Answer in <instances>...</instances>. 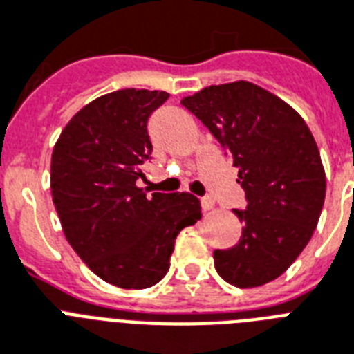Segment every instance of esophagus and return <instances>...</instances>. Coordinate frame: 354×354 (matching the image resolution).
I'll return each mask as SVG.
<instances>
[{
	"label": "esophagus",
	"mask_w": 354,
	"mask_h": 354,
	"mask_svg": "<svg viewBox=\"0 0 354 354\" xmlns=\"http://www.w3.org/2000/svg\"><path fill=\"white\" fill-rule=\"evenodd\" d=\"M200 204H202V209L204 211H211L215 207V200L211 198V196H204V198L200 200Z\"/></svg>",
	"instance_id": "34e87169"
}]
</instances>
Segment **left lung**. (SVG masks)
<instances>
[{"label": "left lung", "mask_w": 354, "mask_h": 354, "mask_svg": "<svg viewBox=\"0 0 354 354\" xmlns=\"http://www.w3.org/2000/svg\"><path fill=\"white\" fill-rule=\"evenodd\" d=\"M239 169L246 209H235L241 241L215 250V268L239 288L266 285L285 274L318 226L325 171L307 122L279 97L246 80L183 97Z\"/></svg>", "instance_id": "left-lung-1"}]
</instances>
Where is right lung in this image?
<instances>
[{
	"label": "right lung",
	"instance_id": "1",
	"mask_svg": "<svg viewBox=\"0 0 354 354\" xmlns=\"http://www.w3.org/2000/svg\"><path fill=\"white\" fill-rule=\"evenodd\" d=\"M167 91L127 88L75 113L51 156V194L64 235L88 268L119 288L160 283L174 241L200 221L189 193H147L138 180L152 152L147 122Z\"/></svg>",
	"mask_w": 354,
	"mask_h": 354
}]
</instances>
